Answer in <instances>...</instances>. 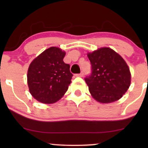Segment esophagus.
I'll return each instance as SVG.
<instances>
[{"instance_id": "1", "label": "esophagus", "mask_w": 148, "mask_h": 148, "mask_svg": "<svg viewBox=\"0 0 148 148\" xmlns=\"http://www.w3.org/2000/svg\"><path fill=\"white\" fill-rule=\"evenodd\" d=\"M76 76H80V77H82V76H84V72H81V73H80V74H76Z\"/></svg>"}]
</instances>
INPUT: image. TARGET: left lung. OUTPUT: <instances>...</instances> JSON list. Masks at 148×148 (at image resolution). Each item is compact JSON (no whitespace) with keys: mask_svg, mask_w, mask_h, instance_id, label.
<instances>
[{"mask_svg":"<svg viewBox=\"0 0 148 148\" xmlns=\"http://www.w3.org/2000/svg\"><path fill=\"white\" fill-rule=\"evenodd\" d=\"M91 73L85 78L95 99L111 103L123 97L130 86V68L124 59L110 48L99 49L88 54Z\"/></svg>","mask_w":148,"mask_h":148,"instance_id":"obj_1","label":"left lung"}]
</instances>
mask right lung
<instances>
[{
  "label": "right lung",
  "mask_w": 148,
  "mask_h": 148,
  "mask_svg": "<svg viewBox=\"0 0 148 148\" xmlns=\"http://www.w3.org/2000/svg\"><path fill=\"white\" fill-rule=\"evenodd\" d=\"M65 52L50 47L31 62L28 70L30 94L44 103L56 102L68 89L73 74L70 65L64 63Z\"/></svg>",
  "instance_id": "obj_1"
}]
</instances>
